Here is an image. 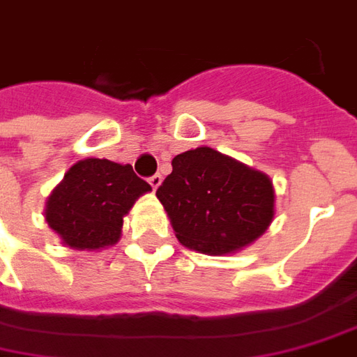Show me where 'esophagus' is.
I'll return each instance as SVG.
<instances>
[{
	"label": "esophagus",
	"mask_w": 357,
	"mask_h": 357,
	"mask_svg": "<svg viewBox=\"0 0 357 357\" xmlns=\"http://www.w3.org/2000/svg\"><path fill=\"white\" fill-rule=\"evenodd\" d=\"M149 183L153 185V189H156V187H158L162 183V176H160V174H154V176H151V178H149Z\"/></svg>",
	"instance_id": "obj_1"
}]
</instances>
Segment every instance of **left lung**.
I'll use <instances>...</instances> for the list:
<instances>
[{
  "label": "left lung",
  "mask_w": 357,
  "mask_h": 357,
  "mask_svg": "<svg viewBox=\"0 0 357 357\" xmlns=\"http://www.w3.org/2000/svg\"><path fill=\"white\" fill-rule=\"evenodd\" d=\"M156 197L179 243L206 255L245 248L274 216L268 176L208 146L178 154Z\"/></svg>",
  "instance_id": "left-lung-1"
}]
</instances>
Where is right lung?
Wrapping results in <instances>:
<instances>
[{
  "label": "right lung",
  "mask_w": 357,
  "mask_h": 357,
  "mask_svg": "<svg viewBox=\"0 0 357 357\" xmlns=\"http://www.w3.org/2000/svg\"><path fill=\"white\" fill-rule=\"evenodd\" d=\"M151 185L133 168L106 158H86L67 172L46 204V222L73 249H100L119 239L137 197Z\"/></svg>",
  "instance_id": "1"
}]
</instances>
